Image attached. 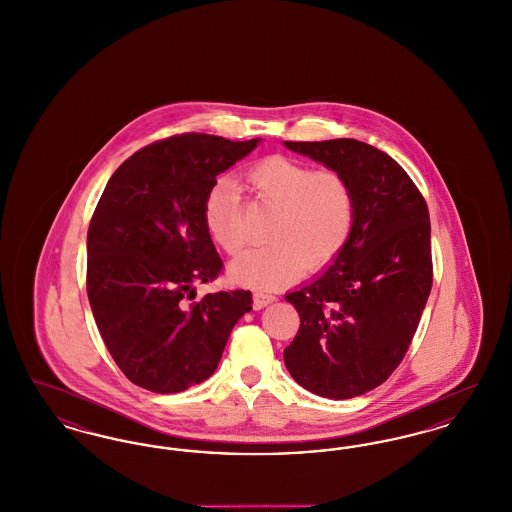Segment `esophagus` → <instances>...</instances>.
<instances>
[{"label": "esophagus", "instance_id": "1", "mask_svg": "<svg viewBox=\"0 0 512 512\" xmlns=\"http://www.w3.org/2000/svg\"><path fill=\"white\" fill-rule=\"evenodd\" d=\"M276 297L274 295H270V293L265 292H253V309H263V307H267L270 305L272 301H274Z\"/></svg>", "mask_w": 512, "mask_h": 512}]
</instances>
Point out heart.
Instances as JSON below:
<instances>
[{
    "mask_svg": "<svg viewBox=\"0 0 512 512\" xmlns=\"http://www.w3.org/2000/svg\"><path fill=\"white\" fill-rule=\"evenodd\" d=\"M247 178L257 194L278 205L268 244L244 251L230 278L247 288H276L292 282L305 267L332 263L355 226V192L345 174L318 169L286 155L255 163ZM203 224L213 242L234 255L245 245L242 197L234 180L219 178L203 199Z\"/></svg>",
    "mask_w": 512,
    "mask_h": 512,
    "instance_id": "heart-1",
    "label": "heart"
}]
</instances>
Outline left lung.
<instances>
[{
    "mask_svg": "<svg viewBox=\"0 0 512 512\" xmlns=\"http://www.w3.org/2000/svg\"><path fill=\"white\" fill-rule=\"evenodd\" d=\"M347 176L355 226L334 265L288 293L301 324L284 351L293 380L330 399L378 388L403 361L432 290L430 213L411 176L365 142H286Z\"/></svg>",
    "mask_w": 512,
    "mask_h": 512,
    "instance_id": "left-lung-1",
    "label": "left lung"
}]
</instances>
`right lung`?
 Wrapping results in <instances>:
<instances>
[{
    "label": "right lung",
    "instance_id": "add662e5",
    "mask_svg": "<svg viewBox=\"0 0 512 512\" xmlns=\"http://www.w3.org/2000/svg\"><path fill=\"white\" fill-rule=\"evenodd\" d=\"M257 140L176 134L128 157L109 178L88 228L86 290L99 334L122 374L153 393H178L219 366L251 292L207 293L222 261L203 224L220 172Z\"/></svg>",
    "mask_w": 512,
    "mask_h": 512
}]
</instances>
